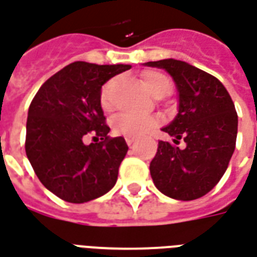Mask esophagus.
<instances>
[{
    "instance_id": "1",
    "label": "esophagus",
    "mask_w": 257,
    "mask_h": 257,
    "mask_svg": "<svg viewBox=\"0 0 257 257\" xmlns=\"http://www.w3.org/2000/svg\"><path fill=\"white\" fill-rule=\"evenodd\" d=\"M125 142H126L128 146H132L135 142V138H132V136H126V138H125Z\"/></svg>"
}]
</instances>
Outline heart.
<instances>
[{"mask_svg": "<svg viewBox=\"0 0 257 257\" xmlns=\"http://www.w3.org/2000/svg\"><path fill=\"white\" fill-rule=\"evenodd\" d=\"M142 81H143L146 90L150 94L155 95L161 92H169L170 91V80L166 76L155 72V70H148L142 75ZM117 87V79H111L102 88L100 92V103L104 110H111L114 106L113 92ZM158 123V119L153 115H140V114L122 113L115 115L111 121V126L115 134L123 135V136H132V138H139L150 129L154 128Z\"/></svg>", "mask_w": 257, "mask_h": 257, "instance_id": "heart-1", "label": "heart"}]
</instances>
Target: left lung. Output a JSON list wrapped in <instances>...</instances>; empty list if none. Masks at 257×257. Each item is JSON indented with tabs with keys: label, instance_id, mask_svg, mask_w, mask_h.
<instances>
[{
	"label": "left lung",
	"instance_id": "1",
	"mask_svg": "<svg viewBox=\"0 0 257 257\" xmlns=\"http://www.w3.org/2000/svg\"><path fill=\"white\" fill-rule=\"evenodd\" d=\"M165 69L178 92V113L162 128L173 143L159 142L150 163L155 187L176 200H195L215 187L235 148L238 117L216 77L184 61L167 58L144 64ZM181 138L184 149L176 144Z\"/></svg>",
	"mask_w": 257,
	"mask_h": 257
}]
</instances>
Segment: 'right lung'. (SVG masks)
Listing matches in <instances>:
<instances>
[{"instance_id":"1","label":"right lung","mask_w":257,"mask_h":257,"mask_svg":"<svg viewBox=\"0 0 257 257\" xmlns=\"http://www.w3.org/2000/svg\"><path fill=\"white\" fill-rule=\"evenodd\" d=\"M131 65L72 62L46 80L28 109L26 154L39 181L69 203L103 196L117 182L128 153L125 139H110L100 106L102 85ZM100 138L84 144L85 134Z\"/></svg>"}]
</instances>
